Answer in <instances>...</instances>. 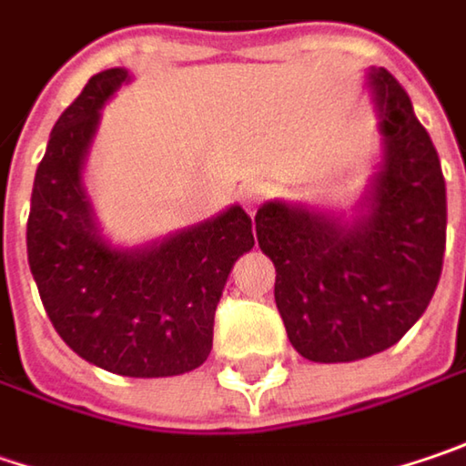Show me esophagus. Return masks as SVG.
Here are the masks:
<instances>
[{
  "mask_svg": "<svg viewBox=\"0 0 466 466\" xmlns=\"http://www.w3.org/2000/svg\"><path fill=\"white\" fill-rule=\"evenodd\" d=\"M241 204H244V209L248 215H254V209L259 207V201L268 197V186L265 183H248L241 188Z\"/></svg>",
  "mask_w": 466,
  "mask_h": 466,
  "instance_id": "34e87169",
  "label": "esophagus"
}]
</instances>
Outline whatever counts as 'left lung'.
Returning a JSON list of instances; mask_svg holds the SVG:
<instances>
[{
    "label": "left lung",
    "instance_id": "1",
    "mask_svg": "<svg viewBox=\"0 0 466 466\" xmlns=\"http://www.w3.org/2000/svg\"><path fill=\"white\" fill-rule=\"evenodd\" d=\"M380 154L354 209L275 198L257 241L275 265V304L291 346L336 364L380 354L428 309L446 248V180L428 130L385 67L367 73Z\"/></svg>",
    "mask_w": 466,
    "mask_h": 466
}]
</instances>
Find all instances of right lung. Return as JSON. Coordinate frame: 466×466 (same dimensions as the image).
<instances>
[{"label": "right lung", "instance_id": "obj_1", "mask_svg": "<svg viewBox=\"0 0 466 466\" xmlns=\"http://www.w3.org/2000/svg\"><path fill=\"white\" fill-rule=\"evenodd\" d=\"M130 78L126 67L96 73L55 123L31 194L28 265L55 330L81 360L126 378H170L209 357L222 289L254 233L233 204L136 248L105 238L83 170L102 109Z\"/></svg>", "mask_w": 466, "mask_h": 466}]
</instances>
